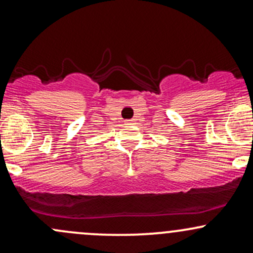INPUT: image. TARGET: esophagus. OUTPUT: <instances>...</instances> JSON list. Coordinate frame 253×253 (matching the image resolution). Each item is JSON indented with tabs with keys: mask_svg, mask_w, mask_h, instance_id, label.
<instances>
[{
	"mask_svg": "<svg viewBox=\"0 0 253 253\" xmlns=\"http://www.w3.org/2000/svg\"><path fill=\"white\" fill-rule=\"evenodd\" d=\"M135 122H136V121H135V119H130V121L126 122V124H127V126H134Z\"/></svg>",
	"mask_w": 253,
	"mask_h": 253,
	"instance_id": "obj_1",
	"label": "esophagus"
}]
</instances>
